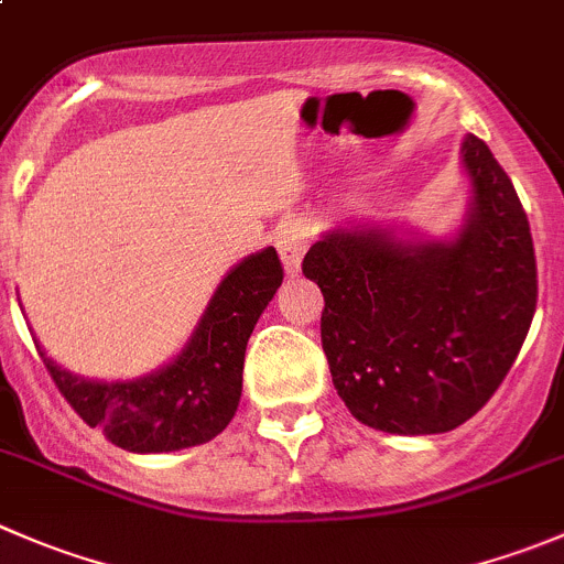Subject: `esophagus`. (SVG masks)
Segmentation results:
<instances>
[{
	"label": "esophagus",
	"instance_id": "obj_1",
	"mask_svg": "<svg viewBox=\"0 0 564 564\" xmlns=\"http://www.w3.org/2000/svg\"><path fill=\"white\" fill-rule=\"evenodd\" d=\"M311 239H314V231H311V226L305 220H289L278 228L275 245L286 272L294 275L300 270V261H303L305 250L311 248Z\"/></svg>",
	"mask_w": 564,
	"mask_h": 564
}]
</instances>
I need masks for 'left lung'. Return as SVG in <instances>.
I'll return each instance as SVG.
<instances>
[{
  "label": "left lung",
  "mask_w": 564,
  "mask_h": 564,
  "mask_svg": "<svg viewBox=\"0 0 564 564\" xmlns=\"http://www.w3.org/2000/svg\"><path fill=\"white\" fill-rule=\"evenodd\" d=\"M471 204L455 239L336 228L303 259L322 289L333 386L366 427L449 433L485 408L538 308L527 212L485 140L466 134Z\"/></svg>",
  "instance_id": "obj_1"
}]
</instances>
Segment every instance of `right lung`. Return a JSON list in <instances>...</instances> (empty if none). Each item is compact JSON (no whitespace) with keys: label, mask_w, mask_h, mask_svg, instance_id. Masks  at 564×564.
Returning a JSON list of instances; mask_svg holds the SVG:
<instances>
[{"label":"right lung","mask_w":564,"mask_h":564,"mask_svg":"<svg viewBox=\"0 0 564 564\" xmlns=\"http://www.w3.org/2000/svg\"><path fill=\"white\" fill-rule=\"evenodd\" d=\"M283 281L275 248L239 261L206 305L187 347L167 366L126 382H98L43 364L87 427L137 455L178 452L220 435L242 397L245 347Z\"/></svg>","instance_id":"right-lung-1"}]
</instances>
